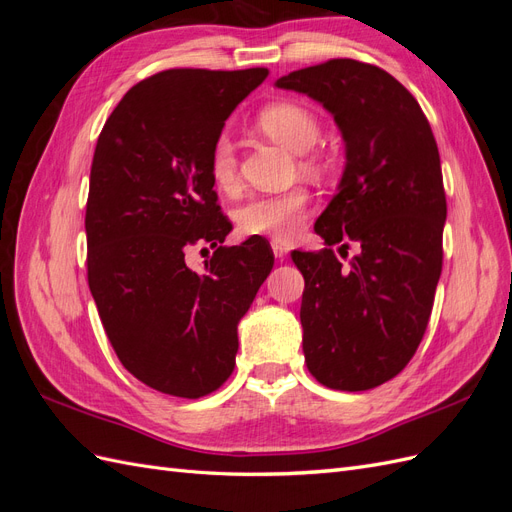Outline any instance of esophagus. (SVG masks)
Returning a JSON list of instances; mask_svg holds the SVG:
<instances>
[{
	"label": "esophagus",
	"mask_w": 512,
	"mask_h": 512,
	"mask_svg": "<svg viewBox=\"0 0 512 512\" xmlns=\"http://www.w3.org/2000/svg\"><path fill=\"white\" fill-rule=\"evenodd\" d=\"M271 250H273L275 258H280V260H284V256L288 254V243H284V241H277V239H273V241H271Z\"/></svg>",
	"instance_id": "obj_1"
}]
</instances>
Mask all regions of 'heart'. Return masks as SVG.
I'll return each mask as SVG.
<instances>
[{"label": "heart", "instance_id": "1", "mask_svg": "<svg viewBox=\"0 0 512 512\" xmlns=\"http://www.w3.org/2000/svg\"><path fill=\"white\" fill-rule=\"evenodd\" d=\"M256 128L275 143L299 153V166L305 173H318L320 156L312 151L322 134L316 111L299 100H275L260 108L254 117ZM209 175L222 190L239 183L237 145L228 134L213 138L209 149ZM309 207V192L301 185L277 194H252L237 207V224L245 235L292 239L303 226Z\"/></svg>", "mask_w": 512, "mask_h": 512}]
</instances>
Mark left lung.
<instances>
[{"instance_id":"left-lung-1","label":"left lung","mask_w":512,"mask_h":512,"mask_svg":"<svg viewBox=\"0 0 512 512\" xmlns=\"http://www.w3.org/2000/svg\"><path fill=\"white\" fill-rule=\"evenodd\" d=\"M277 87L322 102L346 141L339 192L314 226L327 247L292 252L305 280V363L329 389H376L421 344L442 273L446 194L436 138L410 91L363 61L329 59ZM350 242L362 250L342 263Z\"/></svg>"}]
</instances>
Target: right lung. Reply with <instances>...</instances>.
Returning a JSON list of instances; mask_svg holds the SVG:
<instances>
[{"label": "right lung", "mask_w": 512, "mask_h": 512, "mask_svg": "<svg viewBox=\"0 0 512 512\" xmlns=\"http://www.w3.org/2000/svg\"><path fill=\"white\" fill-rule=\"evenodd\" d=\"M267 68H170L136 83L106 119L89 175L87 282L117 359L160 393L198 399L230 378L237 324L273 269L254 235L232 230L209 149ZM214 247L206 271L184 265Z\"/></svg>", "instance_id": "add662e5"}]
</instances>
